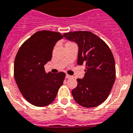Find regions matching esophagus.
<instances>
[{
  "instance_id": "34e87169",
  "label": "esophagus",
  "mask_w": 133,
  "mask_h": 133,
  "mask_svg": "<svg viewBox=\"0 0 133 133\" xmlns=\"http://www.w3.org/2000/svg\"><path fill=\"white\" fill-rule=\"evenodd\" d=\"M71 77H72V76H70V75H68V74H66V76H65V78H71Z\"/></svg>"
}]
</instances>
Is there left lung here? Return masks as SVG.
<instances>
[{"instance_id":"left-lung-1","label":"left lung","mask_w":133,"mask_h":133,"mask_svg":"<svg viewBox=\"0 0 133 133\" xmlns=\"http://www.w3.org/2000/svg\"><path fill=\"white\" fill-rule=\"evenodd\" d=\"M64 37L78 45V65H86L82 79L71 91L75 101L85 108L99 106L107 100L115 78V58L107 44L99 37L87 31L69 32Z\"/></svg>"}]
</instances>
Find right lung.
<instances>
[{"mask_svg": "<svg viewBox=\"0 0 133 133\" xmlns=\"http://www.w3.org/2000/svg\"><path fill=\"white\" fill-rule=\"evenodd\" d=\"M58 32H36L22 44L14 63V76L26 100L35 107L52 103L63 83L65 74L46 73L44 65L51 59L57 41L63 38Z\"/></svg>", "mask_w": 133, "mask_h": 133, "instance_id": "right-lung-1", "label": "right lung"}]
</instances>
